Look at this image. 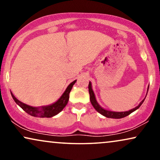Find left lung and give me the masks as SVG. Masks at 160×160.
<instances>
[{
  "mask_svg": "<svg viewBox=\"0 0 160 160\" xmlns=\"http://www.w3.org/2000/svg\"><path fill=\"white\" fill-rule=\"evenodd\" d=\"M148 87L147 89V92L148 90ZM88 88H89V99H90L91 103H92V106L94 107V108H95V110L97 111L98 113H100V114L104 116V117H106L107 118H111V119H122V118H124V117H127V116L130 115L131 113L133 112V111H136L138 108H139V107L141 106L142 103H143L144 100H145V98H144V99L142 100L141 102H140L138 106H136L134 108L131 109V110H130V111H122V112H117V111H111L106 110V109L102 108V107L100 106L99 103H98L97 101V100H96L95 93H94L92 87V83L90 82H89V83ZM146 95H147V94H146Z\"/></svg>",
  "mask_w": 160,
  "mask_h": 160,
  "instance_id": "left-lung-1",
  "label": "left lung"
}]
</instances>
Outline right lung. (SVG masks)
Here are the masks:
<instances>
[{
	"label": "right lung",
	"mask_w": 160,
	"mask_h": 160,
	"mask_svg": "<svg viewBox=\"0 0 160 160\" xmlns=\"http://www.w3.org/2000/svg\"><path fill=\"white\" fill-rule=\"evenodd\" d=\"M76 82V80L73 81L71 82L68 87L65 89V91L63 92V94L61 95V97L57 100L55 102L52 103L51 105H48V106H43L40 107H33L30 106L29 105H27L24 102L19 101L18 99H17L13 95L12 92H11V95H12L13 99L15 101V102L20 106L26 113L28 114L35 117H41V118H50L54 117L57 114H58L60 111H62V109L65 108L69 100V94L71 92L72 87L74 85V84Z\"/></svg>",
	"instance_id": "right-lung-1"
}]
</instances>
